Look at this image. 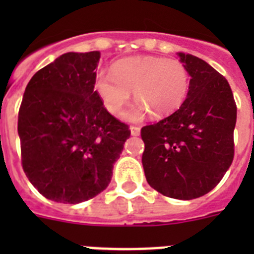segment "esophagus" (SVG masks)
I'll use <instances>...</instances> for the list:
<instances>
[{
	"mask_svg": "<svg viewBox=\"0 0 254 254\" xmlns=\"http://www.w3.org/2000/svg\"><path fill=\"white\" fill-rule=\"evenodd\" d=\"M129 131H131L132 136H138L141 132V128L137 127V126H131V127H129Z\"/></svg>",
	"mask_w": 254,
	"mask_h": 254,
	"instance_id": "obj_1",
	"label": "esophagus"
}]
</instances>
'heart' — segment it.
<instances>
[{
    "label": "heart",
    "instance_id": "obj_1",
    "mask_svg": "<svg viewBox=\"0 0 254 254\" xmlns=\"http://www.w3.org/2000/svg\"><path fill=\"white\" fill-rule=\"evenodd\" d=\"M190 75L174 58L136 56L114 62L112 72L98 71L94 90L109 113L118 114L131 98L138 100L123 113L129 122H140L149 113L155 118L173 114L185 103Z\"/></svg>",
    "mask_w": 254,
    "mask_h": 254
}]
</instances>
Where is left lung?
<instances>
[{"label":"left lung","mask_w":254,"mask_h":254,"mask_svg":"<svg viewBox=\"0 0 254 254\" xmlns=\"http://www.w3.org/2000/svg\"><path fill=\"white\" fill-rule=\"evenodd\" d=\"M177 56L190 76L187 98L178 111L141 129L142 165L159 193L192 199L214 190L232 165L237 105L214 67L188 53Z\"/></svg>","instance_id":"1"}]
</instances>
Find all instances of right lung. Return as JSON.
Masks as SVG:
<instances>
[{
  "label": "right lung",
  "instance_id": "add662e5",
  "mask_svg": "<svg viewBox=\"0 0 254 254\" xmlns=\"http://www.w3.org/2000/svg\"><path fill=\"white\" fill-rule=\"evenodd\" d=\"M98 51L68 52L29 81L19 111L22 169L46 198L80 203L105 190L129 137L94 90Z\"/></svg>",
  "mask_w": 254,
  "mask_h": 254
}]
</instances>
